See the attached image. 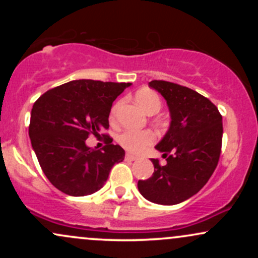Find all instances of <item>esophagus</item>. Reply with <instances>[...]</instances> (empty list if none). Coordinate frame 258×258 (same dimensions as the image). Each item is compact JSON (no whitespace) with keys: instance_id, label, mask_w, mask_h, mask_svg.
<instances>
[{"instance_id":"esophagus-1","label":"esophagus","mask_w":258,"mask_h":258,"mask_svg":"<svg viewBox=\"0 0 258 258\" xmlns=\"http://www.w3.org/2000/svg\"><path fill=\"white\" fill-rule=\"evenodd\" d=\"M125 159L128 160V161H136V160H137V156L132 155V154H126Z\"/></svg>"}]
</instances>
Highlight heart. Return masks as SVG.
<instances>
[{"mask_svg":"<svg viewBox=\"0 0 258 258\" xmlns=\"http://www.w3.org/2000/svg\"><path fill=\"white\" fill-rule=\"evenodd\" d=\"M136 100L142 108L146 110L148 114H155L161 108V99H160L159 94L156 92L148 88L138 91L136 93ZM120 103L112 105L109 119L111 121L115 120L116 117L117 109H119ZM117 142L122 148H125L128 152L138 154L144 152L148 147H150L155 142V135L149 130H144V131H132V130H126V131L121 132L117 136Z\"/></svg>","mask_w":258,"mask_h":258,"instance_id":"obj_1","label":"heart"}]
</instances>
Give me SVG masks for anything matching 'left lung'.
<instances>
[{"label":"left lung","mask_w":258,"mask_h":258,"mask_svg":"<svg viewBox=\"0 0 258 258\" xmlns=\"http://www.w3.org/2000/svg\"><path fill=\"white\" fill-rule=\"evenodd\" d=\"M149 86L166 99L170 128L155 148L167 164L152 159L154 173L138 180V190L160 205L182 203L206 184L220 160L223 125L217 106L185 86L153 80Z\"/></svg>","instance_id":"obj_1"}]
</instances>
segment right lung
I'll use <instances>...</instances> for the list:
<instances>
[{
  "label": "right lung",
  "instance_id": "right-lung-1",
  "mask_svg": "<svg viewBox=\"0 0 258 258\" xmlns=\"http://www.w3.org/2000/svg\"><path fill=\"white\" fill-rule=\"evenodd\" d=\"M132 84L75 80L44 92L34 103L29 136L43 173L55 188L72 197L99 190L125 150L103 133V149L86 139L109 128L112 102Z\"/></svg>",
  "mask_w": 258,
  "mask_h": 258
}]
</instances>
